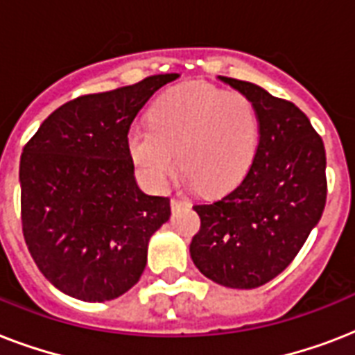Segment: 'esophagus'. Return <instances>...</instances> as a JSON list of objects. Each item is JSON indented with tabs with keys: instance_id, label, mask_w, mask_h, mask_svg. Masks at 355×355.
Returning a JSON list of instances; mask_svg holds the SVG:
<instances>
[{
	"instance_id": "esophagus-1",
	"label": "esophagus",
	"mask_w": 355,
	"mask_h": 355,
	"mask_svg": "<svg viewBox=\"0 0 355 355\" xmlns=\"http://www.w3.org/2000/svg\"><path fill=\"white\" fill-rule=\"evenodd\" d=\"M184 206H188V200H186V199H178V197H173V199H171V208H173V210H178V208H184Z\"/></svg>"
}]
</instances>
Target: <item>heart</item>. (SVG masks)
<instances>
[{"label": "heart", "instance_id": "obj_1", "mask_svg": "<svg viewBox=\"0 0 355 355\" xmlns=\"http://www.w3.org/2000/svg\"><path fill=\"white\" fill-rule=\"evenodd\" d=\"M258 116L247 96L210 85H188L158 97L149 127L130 128L128 153L139 175L162 188L178 167L202 193L232 189L258 149Z\"/></svg>", "mask_w": 355, "mask_h": 355}]
</instances>
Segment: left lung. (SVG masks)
Segmentation results:
<instances>
[{
	"label": "left lung",
	"mask_w": 355,
	"mask_h": 355,
	"mask_svg": "<svg viewBox=\"0 0 355 355\" xmlns=\"http://www.w3.org/2000/svg\"><path fill=\"white\" fill-rule=\"evenodd\" d=\"M247 96L259 138L247 175L210 205H195L200 230L189 254L211 282L232 289L267 284L291 263L326 205V150L308 116L247 80L219 77Z\"/></svg>",
	"instance_id": "left-lung-1"
}]
</instances>
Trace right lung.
Masks as SVG:
<instances>
[{
	"label": "right lung",
	"mask_w": 355,
	"mask_h": 355,
	"mask_svg": "<svg viewBox=\"0 0 355 355\" xmlns=\"http://www.w3.org/2000/svg\"><path fill=\"white\" fill-rule=\"evenodd\" d=\"M177 73L71 99L42 123L19 160L21 230L40 272L69 297L107 302L139 280L169 197L134 178L128 130Z\"/></svg>",
	"instance_id": "obj_1"
}]
</instances>
